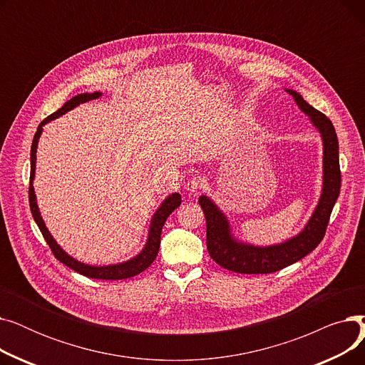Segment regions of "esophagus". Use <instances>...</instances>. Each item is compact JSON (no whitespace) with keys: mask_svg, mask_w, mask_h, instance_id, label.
Wrapping results in <instances>:
<instances>
[{"mask_svg":"<svg viewBox=\"0 0 365 365\" xmlns=\"http://www.w3.org/2000/svg\"><path fill=\"white\" fill-rule=\"evenodd\" d=\"M201 186H202L201 179H200V178H192V179H189V180L186 182L185 189H186V192H187L189 195H194V194H197L198 190L201 189Z\"/></svg>","mask_w":365,"mask_h":365,"instance_id":"34e87169","label":"esophagus"}]
</instances>
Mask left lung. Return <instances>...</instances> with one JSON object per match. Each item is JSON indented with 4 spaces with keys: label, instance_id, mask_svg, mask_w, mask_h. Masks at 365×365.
Instances as JSON below:
<instances>
[{
    "label": "left lung",
    "instance_id": "1",
    "mask_svg": "<svg viewBox=\"0 0 365 365\" xmlns=\"http://www.w3.org/2000/svg\"><path fill=\"white\" fill-rule=\"evenodd\" d=\"M302 112L309 117L311 124L322 139V190L314 213L302 231L284 242L274 245H253L238 241L232 235L231 223L222 210L207 195L198 202L207 223V250L212 259L227 271L238 274H271L309 255L321 242L327 229L331 210L340 194L339 142L333 123L325 115L306 102L302 96L285 88Z\"/></svg>",
    "mask_w": 365,
    "mask_h": 365
}]
</instances>
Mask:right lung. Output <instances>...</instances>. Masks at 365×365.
I'll return each mask as SVG.
<instances>
[{
    "instance_id": "1",
    "label": "right lung",
    "mask_w": 365,
    "mask_h": 365,
    "mask_svg": "<svg viewBox=\"0 0 365 365\" xmlns=\"http://www.w3.org/2000/svg\"><path fill=\"white\" fill-rule=\"evenodd\" d=\"M102 96L101 91H94V93H81L78 96H75L71 101H68L59 110H56L54 113L48 115V117L38 125L36 133L32 140V146H31V182H29V205H31V213L32 217L35 220V223L40 227V231L44 237V240L47 241L48 247L51 248L53 255L56 256L57 260H61L63 264H66L71 269H73L75 272H78L84 277L88 278H96V279H125V278H131L134 275H139L140 272H143L146 267L150 266V263L155 260L158 250H160V242H161V231L163 226L167 220V217L175 212V210L180 205L182 202V197L180 194L175 192L168 195L161 205L157 208V212L153 213L152 219H150V225H149V231H148V240L145 247L142 248V252L134 256L133 259L123 262V263H117V264H106V266H94V264H87L83 262H78L76 259H73L72 256H69L63 248L56 242V240L51 237V234L48 232V229L41 217L40 210H38V204H36V195L34 190V178H35V161H36V148H38V140H40V136L43 133V127L50 123L51 120L59 118L61 115L66 113L68 110L73 109L78 106L80 103H86L88 101H94L99 99Z\"/></svg>"
}]
</instances>
